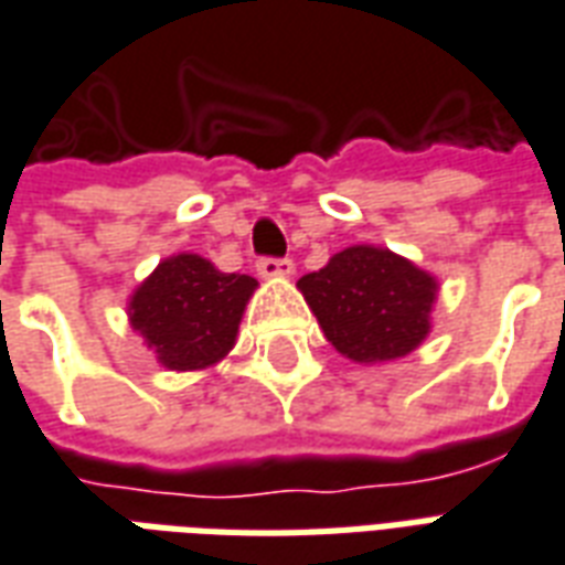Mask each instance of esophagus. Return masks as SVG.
<instances>
[{
    "instance_id": "obj_1",
    "label": "esophagus",
    "mask_w": 565,
    "mask_h": 565,
    "mask_svg": "<svg viewBox=\"0 0 565 565\" xmlns=\"http://www.w3.org/2000/svg\"><path fill=\"white\" fill-rule=\"evenodd\" d=\"M258 274L265 279H279V277H291V270H295V265H291V258H258L256 262Z\"/></svg>"
}]
</instances>
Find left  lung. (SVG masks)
Segmentation results:
<instances>
[{
  "label": "left lung",
  "instance_id": "obj_1",
  "mask_svg": "<svg viewBox=\"0 0 565 565\" xmlns=\"http://www.w3.org/2000/svg\"><path fill=\"white\" fill-rule=\"evenodd\" d=\"M309 309L339 354L384 363L411 354L431 330L438 279L384 247L358 244L298 279Z\"/></svg>",
  "mask_w": 565,
  "mask_h": 565
}]
</instances>
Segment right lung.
Segmentation results:
<instances>
[{"label": "right lung", "mask_w": 565, "mask_h": 565, "mask_svg": "<svg viewBox=\"0 0 565 565\" xmlns=\"http://www.w3.org/2000/svg\"><path fill=\"white\" fill-rule=\"evenodd\" d=\"M247 274H223L196 253L163 258L130 298V328L172 372L207 369L226 358L256 291Z\"/></svg>", "instance_id": "obj_1"}]
</instances>
